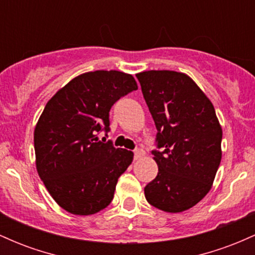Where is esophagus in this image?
Instances as JSON below:
<instances>
[{
	"mask_svg": "<svg viewBox=\"0 0 255 255\" xmlns=\"http://www.w3.org/2000/svg\"><path fill=\"white\" fill-rule=\"evenodd\" d=\"M144 156H145V152L142 150L134 151V158H135V159H140V158H142Z\"/></svg>",
	"mask_w": 255,
	"mask_h": 255,
	"instance_id": "obj_1",
	"label": "esophagus"
}]
</instances>
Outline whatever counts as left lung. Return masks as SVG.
Returning a JSON list of instances; mask_svg holds the SVG:
<instances>
[{"label": "left lung", "mask_w": 255, "mask_h": 255, "mask_svg": "<svg viewBox=\"0 0 255 255\" xmlns=\"http://www.w3.org/2000/svg\"><path fill=\"white\" fill-rule=\"evenodd\" d=\"M136 78L160 148L152 151L158 174L145 187V198L164 212H183L212 188L222 159V127L211 101L184 73L146 71Z\"/></svg>", "instance_id": "left-lung-1"}]
</instances>
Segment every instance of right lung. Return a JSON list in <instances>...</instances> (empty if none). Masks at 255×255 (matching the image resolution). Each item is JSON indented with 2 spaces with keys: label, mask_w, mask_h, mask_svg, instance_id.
<instances>
[{
  "label": "right lung",
  "mask_w": 255,
  "mask_h": 255,
  "mask_svg": "<svg viewBox=\"0 0 255 255\" xmlns=\"http://www.w3.org/2000/svg\"><path fill=\"white\" fill-rule=\"evenodd\" d=\"M134 90L135 79L127 73L87 72L64 85L44 108L33 134L36 168L67 212L95 215L113 200L134 154L99 141L97 133L109 130L111 107Z\"/></svg>",
  "instance_id": "right-lung-1"
}]
</instances>
